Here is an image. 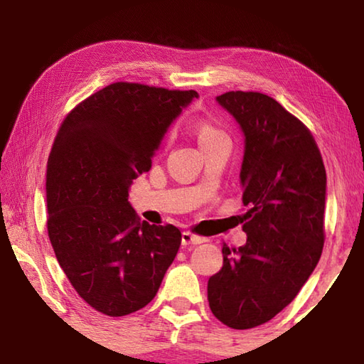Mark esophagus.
<instances>
[{"instance_id":"esophagus-1","label":"esophagus","mask_w":364,"mask_h":364,"mask_svg":"<svg viewBox=\"0 0 364 364\" xmlns=\"http://www.w3.org/2000/svg\"><path fill=\"white\" fill-rule=\"evenodd\" d=\"M181 242H183V245H197V244L207 242V239L200 237V236H196V234L189 232V231H184L181 234Z\"/></svg>"}]
</instances>
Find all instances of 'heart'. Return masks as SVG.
I'll return each mask as SVG.
<instances>
[{
	"label": "heart",
	"instance_id": "heart-1",
	"mask_svg": "<svg viewBox=\"0 0 364 364\" xmlns=\"http://www.w3.org/2000/svg\"><path fill=\"white\" fill-rule=\"evenodd\" d=\"M196 134L197 139H199L200 147H204L210 143H215V141L220 139H228L226 133L221 132L220 128H217L210 122H199L196 125Z\"/></svg>",
	"mask_w": 364,
	"mask_h": 364
}]
</instances>
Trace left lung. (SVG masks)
<instances>
[{"label":"left lung","mask_w":364,"mask_h":364,"mask_svg":"<svg viewBox=\"0 0 364 364\" xmlns=\"http://www.w3.org/2000/svg\"><path fill=\"white\" fill-rule=\"evenodd\" d=\"M217 102L244 133L242 230L223 244V268L208 279V305L221 323L250 329L291 304L316 268L324 244L326 168L311 133L273 97L230 91Z\"/></svg>","instance_id":"left-lung-1"}]
</instances>
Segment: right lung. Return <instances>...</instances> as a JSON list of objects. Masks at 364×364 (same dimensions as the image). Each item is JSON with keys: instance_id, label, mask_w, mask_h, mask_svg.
Instances as JSON below:
<instances>
[{"instance_id": "1", "label": "right lung", "mask_w": 364, "mask_h": 364, "mask_svg": "<svg viewBox=\"0 0 364 364\" xmlns=\"http://www.w3.org/2000/svg\"><path fill=\"white\" fill-rule=\"evenodd\" d=\"M194 97V90L112 83L80 102L54 139L49 241L77 294L104 315L125 316L149 304L180 249V230L141 223L128 193Z\"/></svg>"}]
</instances>
